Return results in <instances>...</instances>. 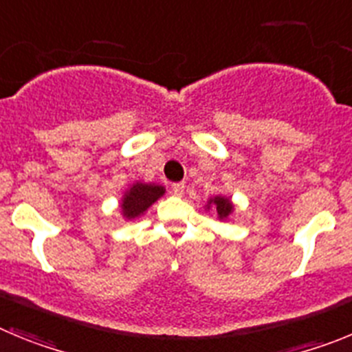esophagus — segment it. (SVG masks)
<instances>
[{"label":"esophagus","mask_w":352,"mask_h":352,"mask_svg":"<svg viewBox=\"0 0 352 352\" xmlns=\"http://www.w3.org/2000/svg\"><path fill=\"white\" fill-rule=\"evenodd\" d=\"M173 194L178 195V197H182V195L185 194V183H174V185H173Z\"/></svg>","instance_id":"1"}]
</instances>
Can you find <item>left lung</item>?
Masks as SVG:
<instances>
[{
	"label": "left lung",
	"instance_id": "1",
	"mask_svg": "<svg viewBox=\"0 0 352 352\" xmlns=\"http://www.w3.org/2000/svg\"><path fill=\"white\" fill-rule=\"evenodd\" d=\"M206 210L217 211V217H219L220 220H227V217L234 211V204H232L231 199L226 197V195H214V197L208 199Z\"/></svg>",
	"mask_w": 352,
	"mask_h": 352
}]
</instances>
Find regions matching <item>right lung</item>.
Instances as JSON below:
<instances>
[{"label": "right lung", "mask_w": 352, "mask_h": 352, "mask_svg": "<svg viewBox=\"0 0 352 352\" xmlns=\"http://www.w3.org/2000/svg\"><path fill=\"white\" fill-rule=\"evenodd\" d=\"M164 194H166V188L158 183H132L121 197L120 208L123 219L133 220L144 214L149 210V206L157 203Z\"/></svg>", "instance_id": "add662e5"}]
</instances>
